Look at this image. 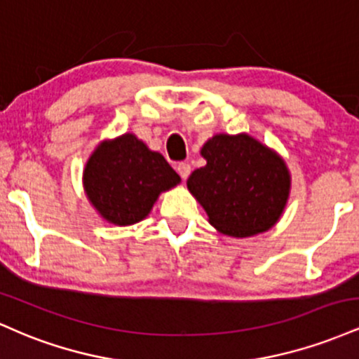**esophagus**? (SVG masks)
<instances>
[{"mask_svg":"<svg viewBox=\"0 0 359 359\" xmlns=\"http://www.w3.org/2000/svg\"><path fill=\"white\" fill-rule=\"evenodd\" d=\"M177 172H179V175L182 177V179L185 180L189 175H191V165H189L187 162L177 163Z\"/></svg>","mask_w":359,"mask_h":359,"instance_id":"1","label":"esophagus"}]
</instances>
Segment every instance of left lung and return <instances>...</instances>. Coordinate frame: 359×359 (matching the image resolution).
<instances>
[{
	"label": "left lung",
	"instance_id": "8db88e82",
	"mask_svg": "<svg viewBox=\"0 0 359 359\" xmlns=\"http://www.w3.org/2000/svg\"><path fill=\"white\" fill-rule=\"evenodd\" d=\"M201 154L208 163L192 172L187 187L217 231L245 238L278 221L290 189L278 155L248 135H216Z\"/></svg>",
	"mask_w": 359,
	"mask_h": 359
}]
</instances>
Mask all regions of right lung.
Segmentation results:
<instances>
[{
    "label": "right lung",
    "mask_w": 359,
    "mask_h": 359,
    "mask_svg": "<svg viewBox=\"0 0 359 359\" xmlns=\"http://www.w3.org/2000/svg\"><path fill=\"white\" fill-rule=\"evenodd\" d=\"M179 182L167 160L130 133L97 147L84 170L89 201L104 219L119 226L142 221L158 194Z\"/></svg>",
    "instance_id": "1"
}]
</instances>
